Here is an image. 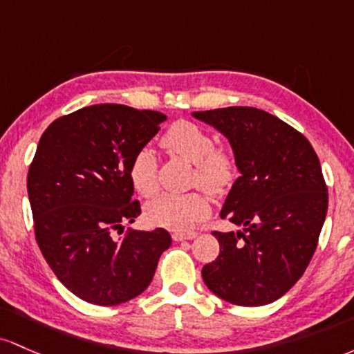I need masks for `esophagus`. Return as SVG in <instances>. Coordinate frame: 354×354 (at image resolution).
I'll return each mask as SVG.
<instances>
[{
    "label": "esophagus",
    "instance_id": "1",
    "mask_svg": "<svg viewBox=\"0 0 354 354\" xmlns=\"http://www.w3.org/2000/svg\"><path fill=\"white\" fill-rule=\"evenodd\" d=\"M197 234L196 232H190V234H180V232H176L172 236V239L176 241V242H184V241H190V239H194V237H196Z\"/></svg>",
    "mask_w": 354,
    "mask_h": 354
}]
</instances>
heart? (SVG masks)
Listing matches in <instances>:
<instances>
[{"label": "heart", "instance_id": "obj_1", "mask_svg": "<svg viewBox=\"0 0 354 354\" xmlns=\"http://www.w3.org/2000/svg\"><path fill=\"white\" fill-rule=\"evenodd\" d=\"M162 145L196 165V182L209 192H222L236 177L232 157L216 149L212 135L196 124H174L162 138ZM129 177L140 196L152 197L157 192V157L152 149L145 147L135 153L129 167ZM209 210V198L202 192L162 194L147 204L145 217L153 225L185 232L204 221Z\"/></svg>", "mask_w": 354, "mask_h": 354}]
</instances>
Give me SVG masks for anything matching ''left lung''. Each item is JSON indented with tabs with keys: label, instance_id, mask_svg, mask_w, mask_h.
<instances>
[{
	"label": "left lung",
	"instance_id": "left-lung-1",
	"mask_svg": "<svg viewBox=\"0 0 354 354\" xmlns=\"http://www.w3.org/2000/svg\"><path fill=\"white\" fill-rule=\"evenodd\" d=\"M192 117L227 138L241 172L219 214L241 230L212 232L221 252L202 268L204 283L227 303H274L303 276L326 219L319 158L303 133L264 110L227 106Z\"/></svg>",
	"mask_w": 354,
	"mask_h": 354
}]
</instances>
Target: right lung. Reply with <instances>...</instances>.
<instances>
[{
    "mask_svg": "<svg viewBox=\"0 0 354 354\" xmlns=\"http://www.w3.org/2000/svg\"><path fill=\"white\" fill-rule=\"evenodd\" d=\"M167 117L117 103L59 117L39 138L28 172L35 236L59 283L80 299L117 306L149 288L172 237L124 232L140 214L129 167Z\"/></svg>",
    "mask_w": 354,
    "mask_h": 354,
    "instance_id": "right-lung-1",
    "label": "right lung"
}]
</instances>
